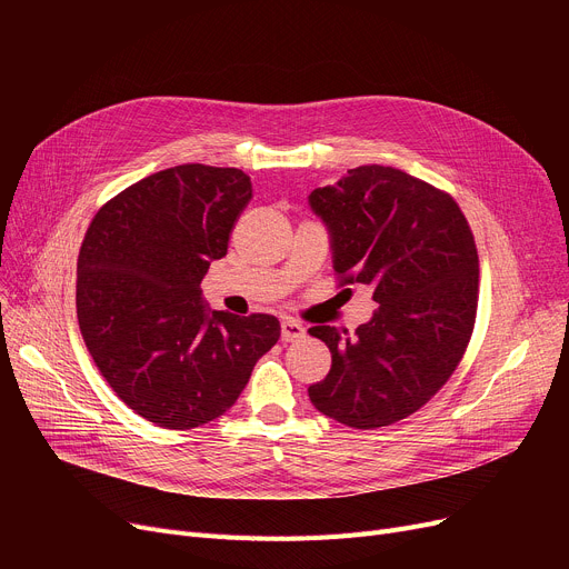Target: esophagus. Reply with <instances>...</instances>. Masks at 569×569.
<instances>
[{"instance_id": "1", "label": "esophagus", "mask_w": 569, "mask_h": 569, "mask_svg": "<svg viewBox=\"0 0 569 569\" xmlns=\"http://www.w3.org/2000/svg\"><path fill=\"white\" fill-rule=\"evenodd\" d=\"M305 335H307V330H305V327H302L300 322H297V320L286 318V320L281 322V341L295 343V341L305 339Z\"/></svg>"}]
</instances>
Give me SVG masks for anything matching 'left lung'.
Returning <instances> with one entry per match:
<instances>
[{
	"label": "left lung",
	"mask_w": 569,
	"mask_h": 569,
	"mask_svg": "<svg viewBox=\"0 0 569 569\" xmlns=\"http://www.w3.org/2000/svg\"><path fill=\"white\" fill-rule=\"evenodd\" d=\"M309 202L332 232L339 286H369L378 305L352 337L311 327L332 367L309 399L346 427H390L450 380L470 343L480 297L472 230L450 193L387 166L352 168Z\"/></svg>",
	"instance_id": "left-lung-1"
}]
</instances>
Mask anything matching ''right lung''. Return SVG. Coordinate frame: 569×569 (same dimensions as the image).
<instances>
[{
    "label": "right lung",
    "instance_id": "right-lung-1",
    "mask_svg": "<svg viewBox=\"0 0 569 569\" xmlns=\"http://www.w3.org/2000/svg\"><path fill=\"white\" fill-rule=\"evenodd\" d=\"M237 168L184 163L110 198L78 253L76 311L112 392L163 429L217 420L281 337L269 313L207 311L200 281L249 204Z\"/></svg>",
    "mask_w": 569,
    "mask_h": 569
}]
</instances>
